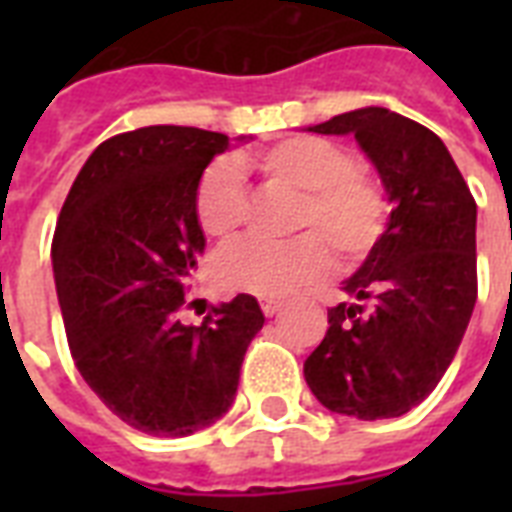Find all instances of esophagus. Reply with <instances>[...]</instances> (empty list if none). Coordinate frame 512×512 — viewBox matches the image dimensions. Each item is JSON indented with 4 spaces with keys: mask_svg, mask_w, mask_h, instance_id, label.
Segmentation results:
<instances>
[{
    "mask_svg": "<svg viewBox=\"0 0 512 512\" xmlns=\"http://www.w3.org/2000/svg\"><path fill=\"white\" fill-rule=\"evenodd\" d=\"M260 308H263L265 316H276V313L284 308V303H281V300H263V303H260Z\"/></svg>",
    "mask_w": 512,
    "mask_h": 512,
    "instance_id": "obj_1",
    "label": "esophagus"
}]
</instances>
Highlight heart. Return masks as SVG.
<instances>
[{
	"instance_id": "1",
	"label": "heart",
	"mask_w": 512,
	"mask_h": 512,
	"mask_svg": "<svg viewBox=\"0 0 512 512\" xmlns=\"http://www.w3.org/2000/svg\"><path fill=\"white\" fill-rule=\"evenodd\" d=\"M239 170H255L265 183L297 196L287 244L241 241L215 260L217 284L228 292L284 297L327 276L335 249L342 265L358 263L380 241L388 199L380 177L356 164L335 140L292 135L236 164H209L196 185V220L209 239L233 241L247 223V191Z\"/></svg>"
}]
</instances>
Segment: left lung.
Returning <instances> with one entry per match:
<instances>
[{
    "mask_svg": "<svg viewBox=\"0 0 512 512\" xmlns=\"http://www.w3.org/2000/svg\"><path fill=\"white\" fill-rule=\"evenodd\" d=\"M353 135L393 204L380 241L342 281L305 382L329 412L401 417L425 401L452 364L476 305V201L444 140L369 106L308 127Z\"/></svg>",
    "mask_w": 512,
    "mask_h": 512,
    "instance_id": "left-lung-1",
    "label": "left lung"
}]
</instances>
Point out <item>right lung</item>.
<instances>
[{"mask_svg": "<svg viewBox=\"0 0 512 512\" xmlns=\"http://www.w3.org/2000/svg\"><path fill=\"white\" fill-rule=\"evenodd\" d=\"M225 148L228 135L196 127L122 132L92 151L60 209L52 273L76 369L148 436L183 438L220 420L265 324L252 295L199 327L177 319L207 247L196 185Z\"/></svg>", "mask_w": 512, "mask_h": 512, "instance_id": "add662e5", "label": "right lung"}]
</instances>
